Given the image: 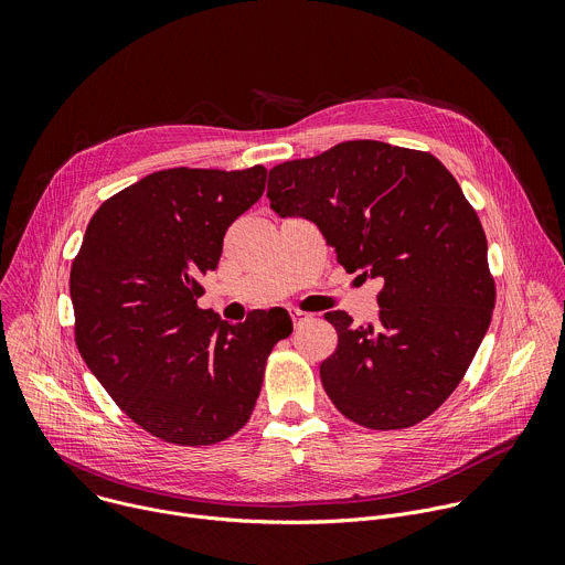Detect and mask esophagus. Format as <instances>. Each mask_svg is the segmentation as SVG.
<instances>
[{
    "instance_id": "esophagus-1",
    "label": "esophagus",
    "mask_w": 565,
    "mask_h": 565,
    "mask_svg": "<svg viewBox=\"0 0 565 565\" xmlns=\"http://www.w3.org/2000/svg\"><path fill=\"white\" fill-rule=\"evenodd\" d=\"M290 317H292L295 324H303V321L312 319V315H310V312H306V310H299V308H290Z\"/></svg>"
}]
</instances>
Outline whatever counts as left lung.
<instances>
[{
  "label": "left lung",
  "instance_id": "8db88e82",
  "mask_svg": "<svg viewBox=\"0 0 565 565\" xmlns=\"http://www.w3.org/2000/svg\"><path fill=\"white\" fill-rule=\"evenodd\" d=\"M270 207L303 216L347 273L382 281L375 324L324 317L338 349L319 366L333 405L388 431L431 416L460 384L497 301L488 238L449 170L429 151L349 140L270 170Z\"/></svg>",
  "mask_w": 565,
  "mask_h": 565
}]
</instances>
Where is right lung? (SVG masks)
<instances>
[{
	"label": "right lung",
	"instance_id": "add662e5",
	"mask_svg": "<svg viewBox=\"0 0 565 565\" xmlns=\"http://www.w3.org/2000/svg\"><path fill=\"white\" fill-rule=\"evenodd\" d=\"M248 170L153 172L107 199L71 266L75 344L116 405L151 436L214 445L250 420L290 319L227 324L203 310L201 277L223 236L266 190Z\"/></svg>",
	"mask_w": 565,
	"mask_h": 565
}]
</instances>
